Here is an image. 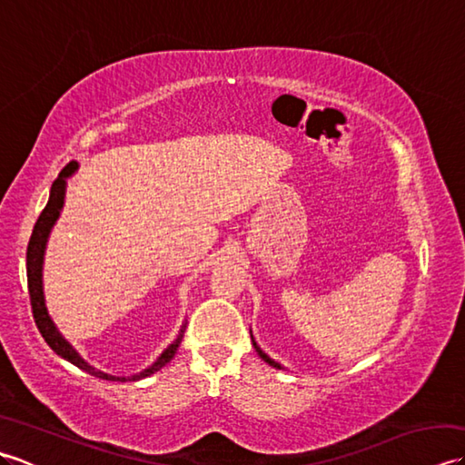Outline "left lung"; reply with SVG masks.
<instances>
[{
  "instance_id": "left-lung-1",
  "label": "left lung",
  "mask_w": 465,
  "mask_h": 465,
  "mask_svg": "<svg viewBox=\"0 0 465 465\" xmlns=\"http://www.w3.org/2000/svg\"><path fill=\"white\" fill-rule=\"evenodd\" d=\"M253 348H255V351H258L260 353V358L265 361V363H270V365H273V368H282V365L278 363V361H273L272 358H270V355H265L260 348H258V343H253Z\"/></svg>"
}]
</instances>
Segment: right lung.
<instances>
[{
  "label": "right lung",
  "instance_id": "1",
  "mask_svg": "<svg viewBox=\"0 0 465 465\" xmlns=\"http://www.w3.org/2000/svg\"><path fill=\"white\" fill-rule=\"evenodd\" d=\"M77 163L72 162L67 163L62 173L57 175V180L52 185V193H49V202L44 207V212L39 213L37 222L34 225V232H32V238H29L27 243V290H29V302H32V312H34V320L39 333L44 335V340L47 341L49 348H52L57 355H62L64 360L72 361L77 368L95 375V378L100 380H110V381H127V380H142L147 378V375H152L155 371H160L167 361H172V358L175 355L177 348H180L182 338H183V331H185V325L182 333L177 335V340L167 348L157 361L150 368L143 370L142 373L132 375V378H117V375H110V373H104L100 370H95L94 365H90L87 361H84L80 358V353H77L72 345H69L64 335L57 331V328L54 325L52 318H49L47 308H45V302H44V290H42V263H44V252H45V242H47V235L52 232V225L55 223V220L59 217V212H62V205H64V192H65V177L72 175L75 172Z\"/></svg>",
  "mask_w": 465,
  "mask_h": 465
}]
</instances>
